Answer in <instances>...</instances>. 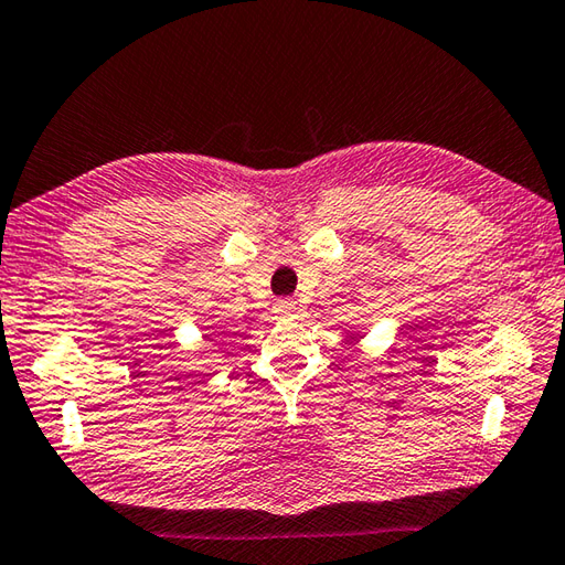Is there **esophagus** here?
Instances as JSON below:
<instances>
[{"instance_id": "34e87169", "label": "esophagus", "mask_w": 565, "mask_h": 565, "mask_svg": "<svg viewBox=\"0 0 565 565\" xmlns=\"http://www.w3.org/2000/svg\"><path fill=\"white\" fill-rule=\"evenodd\" d=\"M275 312L280 317H292L297 312V302L295 300H278L275 302Z\"/></svg>"}]
</instances>
